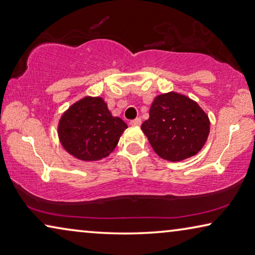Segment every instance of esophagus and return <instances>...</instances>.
I'll return each mask as SVG.
<instances>
[{
	"label": "esophagus",
	"mask_w": 255,
	"mask_h": 255,
	"mask_svg": "<svg viewBox=\"0 0 255 255\" xmlns=\"http://www.w3.org/2000/svg\"><path fill=\"white\" fill-rule=\"evenodd\" d=\"M140 124H142V119H140V118H136V119L131 120L130 123H129V125L132 127H138L140 126Z\"/></svg>",
	"instance_id": "1"
}]
</instances>
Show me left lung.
<instances>
[{"label":"left lung","instance_id":"left-lung-1","mask_svg":"<svg viewBox=\"0 0 255 255\" xmlns=\"http://www.w3.org/2000/svg\"><path fill=\"white\" fill-rule=\"evenodd\" d=\"M149 115L140 129L152 149L165 160L178 162L193 157L210 135L206 112L197 102L175 91L155 96Z\"/></svg>","mask_w":255,"mask_h":255}]
</instances>
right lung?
<instances>
[{
    "instance_id": "obj_1",
    "label": "right lung",
    "mask_w": 255,
    "mask_h": 255,
    "mask_svg": "<svg viewBox=\"0 0 255 255\" xmlns=\"http://www.w3.org/2000/svg\"><path fill=\"white\" fill-rule=\"evenodd\" d=\"M128 126L113 117L102 97L86 96L60 117L58 137L64 149L82 161H97L116 149Z\"/></svg>"
}]
</instances>
